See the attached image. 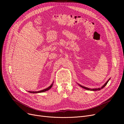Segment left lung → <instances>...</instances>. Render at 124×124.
Returning a JSON list of instances; mask_svg holds the SVG:
<instances>
[{
    "instance_id": "left-lung-1",
    "label": "left lung",
    "mask_w": 124,
    "mask_h": 124,
    "mask_svg": "<svg viewBox=\"0 0 124 124\" xmlns=\"http://www.w3.org/2000/svg\"><path fill=\"white\" fill-rule=\"evenodd\" d=\"M109 79H110V78L106 82V83L104 84V85L102 86H101V88H93V89H91V88H87V87H84V86H83L82 85H80V84H78V85L80 86V87H81L82 88H84V89H86V90H92V91H97V90H100L101 89H102L103 87H105V86L107 85V83H108V81L109 80Z\"/></svg>"
}]
</instances>
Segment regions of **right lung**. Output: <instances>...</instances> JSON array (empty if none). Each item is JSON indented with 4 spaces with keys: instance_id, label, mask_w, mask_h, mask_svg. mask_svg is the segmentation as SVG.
<instances>
[{
    "instance_id": "right-lung-1",
    "label": "right lung",
    "mask_w": 124,
    "mask_h": 124,
    "mask_svg": "<svg viewBox=\"0 0 124 124\" xmlns=\"http://www.w3.org/2000/svg\"><path fill=\"white\" fill-rule=\"evenodd\" d=\"M53 82L52 83L51 85L49 87H48V88L44 89H43L42 90L38 91V92H31V91H28V92H29L30 93H43V92H46V91H47V90H49L51 88L52 86H53Z\"/></svg>"
}]
</instances>
